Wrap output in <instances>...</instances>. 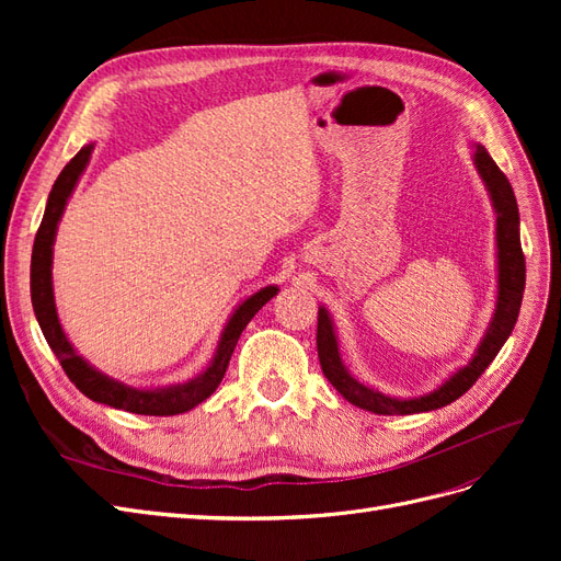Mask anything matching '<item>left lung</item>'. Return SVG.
<instances>
[{
  "mask_svg": "<svg viewBox=\"0 0 561 561\" xmlns=\"http://www.w3.org/2000/svg\"><path fill=\"white\" fill-rule=\"evenodd\" d=\"M474 168H478L480 178L486 184V192L491 196L496 210V248H499V299H496V311L494 318L489 322V330L480 342L478 351H474L472 360L449 377L443 386L428 396L421 398H390L379 393V390L360 383L348 375V369L342 363V355H339L336 336L332 318L325 309H318V358L322 375L328 381L342 393L351 404L360 407V410L375 412V414H419V412H431L439 410L454 400L461 398L466 390L482 377V371L496 358V353L503 348V344L511 336L519 307H522V295H524V283H526V264H524V252L519 243V210L515 192L507 178L501 173V168L489 157V151L478 145L474 149Z\"/></svg>",
  "mask_w": 561,
  "mask_h": 561,
  "instance_id": "1",
  "label": "left lung"
}]
</instances>
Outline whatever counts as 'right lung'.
Returning <instances> with one entry per match:
<instances>
[{
    "label": "right lung",
    "instance_id": "right-lung-1",
    "mask_svg": "<svg viewBox=\"0 0 561 561\" xmlns=\"http://www.w3.org/2000/svg\"><path fill=\"white\" fill-rule=\"evenodd\" d=\"M93 145L81 147L77 157L62 168L58 175L54 190L48 194L44 219L39 225V231L35 236V248H32V266H30V293H32V307H35V316L39 320V328L46 336L50 351L56 353L60 360L65 375L81 390L83 396L91 398L93 402H103L116 410H126L133 414L145 416H173L194 410L206 398L215 393L219 381L225 379V371L229 367L231 353L239 344V336L245 330L248 322L254 318L264 304L278 295L276 285H266L260 293L248 297L239 309L229 318L227 328L219 336V344L215 351V358L208 365L203 375L190 379L186 383L165 386V388H133L122 381H116L103 371L91 367L81 355L75 351V346L67 342V336L60 328L56 301H54V280H50V264H54V241L56 229L62 217V210L67 206V198L75 192V186L83 173V168L89 165Z\"/></svg>",
    "mask_w": 561,
    "mask_h": 561
}]
</instances>
